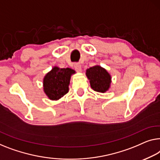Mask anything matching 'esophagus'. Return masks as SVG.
Listing matches in <instances>:
<instances>
[{
    "label": "esophagus",
    "mask_w": 160,
    "mask_h": 160,
    "mask_svg": "<svg viewBox=\"0 0 160 160\" xmlns=\"http://www.w3.org/2000/svg\"><path fill=\"white\" fill-rule=\"evenodd\" d=\"M74 68L78 72H80L81 70H82V68H81V65L80 63H75V65H74Z\"/></svg>",
    "instance_id": "34e87169"
}]
</instances>
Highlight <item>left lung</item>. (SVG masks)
I'll return each mask as SVG.
<instances>
[{"label": "left lung", "instance_id": "left-lung-1", "mask_svg": "<svg viewBox=\"0 0 160 160\" xmlns=\"http://www.w3.org/2000/svg\"><path fill=\"white\" fill-rule=\"evenodd\" d=\"M86 75L90 80V86L95 91L105 92L110 88L111 75L101 66L96 65L88 69Z\"/></svg>", "mask_w": 160, "mask_h": 160}]
</instances>
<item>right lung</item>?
I'll use <instances>...</instances> for the list:
<instances>
[{"instance_id":"1","label":"right lung","mask_w":160,"mask_h":160,"mask_svg":"<svg viewBox=\"0 0 160 160\" xmlns=\"http://www.w3.org/2000/svg\"><path fill=\"white\" fill-rule=\"evenodd\" d=\"M70 68L54 67L44 78V90L50 100L57 101L68 92L70 77L75 73Z\"/></svg>"}]
</instances>
